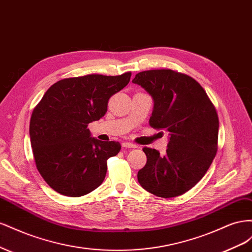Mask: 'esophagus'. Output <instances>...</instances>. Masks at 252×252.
Returning a JSON list of instances; mask_svg holds the SVG:
<instances>
[{"instance_id":"1","label":"esophagus","mask_w":252,"mask_h":252,"mask_svg":"<svg viewBox=\"0 0 252 252\" xmlns=\"http://www.w3.org/2000/svg\"><path fill=\"white\" fill-rule=\"evenodd\" d=\"M122 146L125 147V148H136V147H138L135 144L130 143V142H123V143H122Z\"/></svg>"}]
</instances>
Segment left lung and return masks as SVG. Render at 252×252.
Segmentation results:
<instances>
[{
	"instance_id": "left-lung-1",
	"label": "left lung",
	"mask_w": 252,
	"mask_h": 252,
	"mask_svg": "<svg viewBox=\"0 0 252 252\" xmlns=\"http://www.w3.org/2000/svg\"><path fill=\"white\" fill-rule=\"evenodd\" d=\"M132 83L154 100L150 126L169 134L165 156L143 148L147 163L138 172L140 185L161 197L185 193L204 177L217 155L215 106L194 79L170 69L142 71Z\"/></svg>"
}]
</instances>
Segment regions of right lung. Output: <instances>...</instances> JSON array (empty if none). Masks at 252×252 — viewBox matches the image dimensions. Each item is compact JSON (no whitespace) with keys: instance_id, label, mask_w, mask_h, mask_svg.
<instances>
[{"instance_id":"right-lung-1","label":"right lung","mask_w":252,"mask_h":252,"mask_svg":"<svg viewBox=\"0 0 252 252\" xmlns=\"http://www.w3.org/2000/svg\"><path fill=\"white\" fill-rule=\"evenodd\" d=\"M130 77L131 72H125L61 80L33 109L29 135L35 165L57 192L82 196L103 183L107 159L119 154L121 144L91 136L88 124L105 116L110 96L123 89Z\"/></svg>"}]
</instances>
